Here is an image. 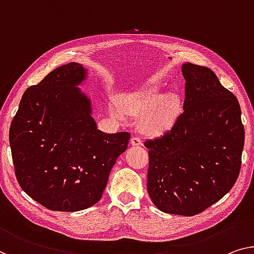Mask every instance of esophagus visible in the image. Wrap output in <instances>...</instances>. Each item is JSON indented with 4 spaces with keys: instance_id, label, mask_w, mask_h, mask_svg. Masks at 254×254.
Listing matches in <instances>:
<instances>
[{
    "instance_id": "esophagus-1",
    "label": "esophagus",
    "mask_w": 254,
    "mask_h": 254,
    "mask_svg": "<svg viewBox=\"0 0 254 254\" xmlns=\"http://www.w3.org/2000/svg\"><path fill=\"white\" fill-rule=\"evenodd\" d=\"M131 143L133 146H141L142 145V138L141 137H137V135H135V137H133L131 139Z\"/></svg>"
}]
</instances>
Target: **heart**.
I'll use <instances>...</instances> for the list:
<instances>
[{
    "label": "heart",
    "instance_id": "1",
    "mask_svg": "<svg viewBox=\"0 0 254 254\" xmlns=\"http://www.w3.org/2000/svg\"><path fill=\"white\" fill-rule=\"evenodd\" d=\"M119 108L124 114L142 116L140 126L148 133H162L172 127L177 116V105L173 100H161L156 89L150 88L140 92L123 96ZM112 115L121 119V113L112 109Z\"/></svg>",
    "mask_w": 254,
    "mask_h": 254
}]
</instances>
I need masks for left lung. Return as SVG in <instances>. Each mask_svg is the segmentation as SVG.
<instances>
[{
    "label": "left lung",
    "mask_w": 254,
    "mask_h": 254,
    "mask_svg": "<svg viewBox=\"0 0 254 254\" xmlns=\"http://www.w3.org/2000/svg\"><path fill=\"white\" fill-rule=\"evenodd\" d=\"M184 112L149 149L147 190L165 213L198 214L221 199L240 175L244 147L241 107L210 68L183 65Z\"/></svg>",
    "instance_id": "left-lung-1"
}]
</instances>
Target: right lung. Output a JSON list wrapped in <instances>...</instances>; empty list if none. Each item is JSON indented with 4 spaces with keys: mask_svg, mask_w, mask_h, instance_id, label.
Returning <instances> with one entry per match:
<instances>
[{
    "mask_svg": "<svg viewBox=\"0 0 254 254\" xmlns=\"http://www.w3.org/2000/svg\"><path fill=\"white\" fill-rule=\"evenodd\" d=\"M86 71L63 65L25 91L9 140L19 186L52 211L88 209L101 198L130 133L98 130L91 103L77 86Z\"/></svg>",
    "mask_w": 254,
    "mask_h": 254,
    "instance_id": "right-lung-1",
    "label": "right lung"
}]
</instances>
